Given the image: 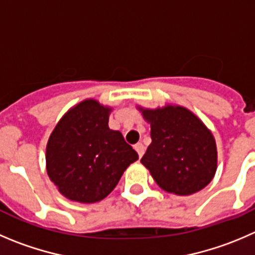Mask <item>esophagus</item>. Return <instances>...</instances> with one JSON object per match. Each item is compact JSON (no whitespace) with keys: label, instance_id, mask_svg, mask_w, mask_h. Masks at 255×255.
I'll return each instance as SVG.
<instances>
[{"label":"esophagus","instance_id":"34e87169","mask_svg":"<svg viewBox=\"0 0 255 255\" xmlns=\"http://www.w3.org/2000/svg\"><path fill=\"white\" fill-rule=\"evenodd\" d=\"M135 150H136L137 151V154H139V156L141 157L142 155H144V152H145V146H144V144H141V142H137L136 145H135Z\"/></svg>","mask_w":255,"mask_h":255}]
</instances>
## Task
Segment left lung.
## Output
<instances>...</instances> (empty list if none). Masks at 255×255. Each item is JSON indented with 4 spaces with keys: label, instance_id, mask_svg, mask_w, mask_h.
I'll return each mask as SVG.
<instances>
[{
    "label": "left lung",
    "instance_id": "8db88e82",
    "mask_svg": "<svg viewBox=\"0 0 255 255\" xmlns=\"http://www.w3.org/2000/svg\"><path fill=\"white\" fill-rule=\"evenodd\" d=\"M140 110L151 128L141 162L157 185L176 195L205 188L217 171V145L204 124L181 106Z\"/></svg>",
    "mask_w": 255,
    "mask_h": 255
}]
</instances>
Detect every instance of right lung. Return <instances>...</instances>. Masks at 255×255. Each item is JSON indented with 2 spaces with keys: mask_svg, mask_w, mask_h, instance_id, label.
<instances>
[{
  "mask_svg": "<svg viewBox=\"0 0 255 255\" xmlns=\"http://www.w3.org/2000/svg\"><path fill=\"white\" fill-rule=\"evenodd\" d=\"M110 111L91 99L82 101L65 114L48 139L47 174L70 200L100 202L139 159L123 134L109 128Z\"/></svg>",
  "mask_w": 255,
  "mask_h": 255,
  "instance_id": "obj_1",
  "label": "right lung"
}]
</instances>
